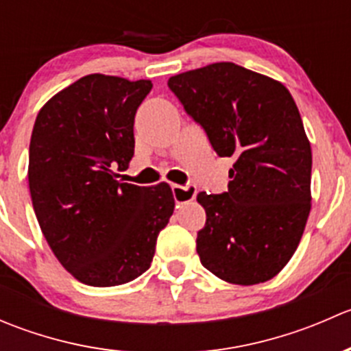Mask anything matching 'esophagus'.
<instances>
[{"mask_svg": "<svg viewBox=\"0 0 351 351\" xmlns=\"http://www.w3.org/2000/svg\"><path fill=\"white\" fill-rule=\"evenodd\" d=\"M171 190H173V197H175L176 204L178 205L189 204V202H192L197 195V186L193 185H186V186L171 185Z\"/></svg>", "mask_w": 351, "mask_h": 351, "instance_id": "1", "label": "esophagus"}]
</instances>
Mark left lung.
<instances>
[{
    "label": "left lung",
    "instance_id": "left-lung-1",
    "mask_svg": "<svg viewBox=\"0 0 351 351\" xmlns=\"http://www.w3.org/2000/svg\"><path fill=\"white\" fill-rule=\"evenodd\" d=\"M168 86L221 158H234L228 192L197 202L202 265L221 280L274 278L299 246L311 212L313 153L299 108L280 81L234 62L171 76Z\"/></svg>",
    "mask_w": 351,
    "mask_h": 351
}]
</instances>
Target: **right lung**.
I'll list each match as a JSON object with an SVG mask.
<instances>
[{
    "label": "right lung",
    "instance_id": "1",
    "mask_svg": "<svg viewBox=\"0 0 351 351\" xmlns=\"http://www.w3.org/2000/svg\"><path fill=\"white\" fill-rule=\"evenodd\" d=\"M149 80L88 74L38 112L28 186L42 234L81 284L115 287L141 277L175 210L168 183L117 180L134 156V117Z\"/></svg>",
    "mask_w": 351,
    "mask_h": 351
}]
</instances>
